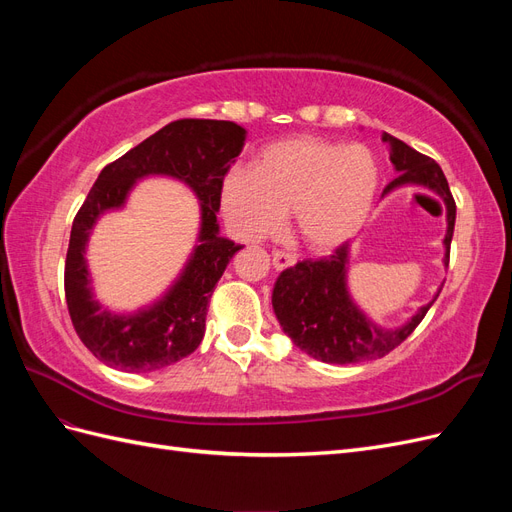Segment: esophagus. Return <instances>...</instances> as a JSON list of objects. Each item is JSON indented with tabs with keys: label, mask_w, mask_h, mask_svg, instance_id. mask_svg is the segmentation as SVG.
I'll use <instances>...</instances> for the list:
<instances>
[{
	"label": "esophagus",
	"mask_w": 512,
	"mask_h": 512,
	"mask_svg": "<svg viewBox=\"0 0 512 512\" xmlns=\"http://www.w3.org/2000/svg\"><path fill=\"white\" fill-rule=\"evenodd\" d=\"M294 262H297V256L290 254V252H282V250H275V252H273V267H275L277 271L292 267Z\"/></svg>",
	"instance_id": "obj_1"
}]
</instances>
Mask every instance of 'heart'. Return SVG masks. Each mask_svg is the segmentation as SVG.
I'll return each instance as SVG.
<instances>
[{"mask_svg": "<svg viewBox=\"0 0 512 512\" xmlns=\"http://www.w3.org/2000/svg\"><path fill=\"white\" fill-rule=\"evenodd\" d=\"M378 181V162L367 147L299 136L269 145L254 170H230L220 203L241 239L273 235L292 209L301 239L316 252H329L365 224Z\"/></svg>", "mask_w": 512, "mask_h": 512, "instance_id": "1", "label": "heart"}]
</instances>
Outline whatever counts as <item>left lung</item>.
<instances>
[{
  "instance_id": "8db88e82",
  "label": "left lung",
  "mask_w": 512,
  "mask_h": 512,
  "mask_svg": "<svg viewBox=\"0 0 512 512\" xmlns=\"http://www.w3.org/2000/svg\"><path fill=\"white\" fill-rule=\"evenodd\" d=\"M382 141L391 145V162L399 177L386 185L384 194L399 185H425L446 203V237H444V265L451 258V241L455 230V198L448 188L442 168L423 153L391 134H382ZM348 243H342L331 256L318 260H301L280 273L273 288V312L280 320L284 333L314 359L322 363H363L395 350L421 324L431 303L399 329H382L371 322L350 299L346 288L348 273Z\"/></svg>"
}]
</instances>
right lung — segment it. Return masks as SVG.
<instances>
[{
    "label": "right lung",
    "mask_w": 512,
    "mask_h": 512,
    "mask_svg": "<svg viewBox=\"0 0 512 512\" xmlns=\"http://www.w3.org/2000/svg\"><path fill=\"white\" fill-rule=\"evenodd\" d=\"M243 143L245 130L232 121L179 119L102 168L72 222L64 288L76 335L104 365L130 374L156 371L181 361L203 342L213 288L243 247L220 237L215 215L220 211L222 181ZM149 174L175 176L191 185L201 200V235L174 288L151 308L121 317L93 299L84 247L99 215L122 206L131 185Z\"/></svg>",
    "instance_id": "add662e5"
}]
</instances>
